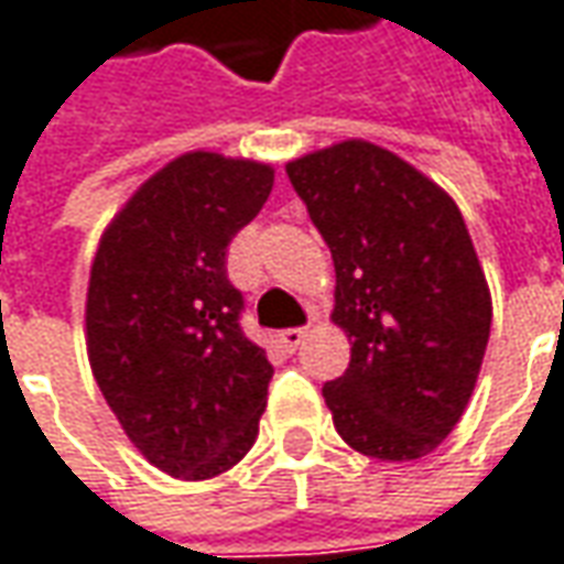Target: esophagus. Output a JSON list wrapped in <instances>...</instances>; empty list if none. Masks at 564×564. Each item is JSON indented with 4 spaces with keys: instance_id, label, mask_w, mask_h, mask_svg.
<instances>
[{
    "instance_id": "34e87169",
    "label": "esophagus",
    "mask_w": 564,
    "mask_h": 564,
    "mask_svg": "<svg viewBox=\"0 0 564 564\" xmlns=\"http://www.w3.org/2000/svg\"><path fill=\"white\" fill-rule=\"evenodd\" d=\"M304 338H307V328H282V332H279V344H282L289 354H294Z\"/></svg>"
}]
</instances>
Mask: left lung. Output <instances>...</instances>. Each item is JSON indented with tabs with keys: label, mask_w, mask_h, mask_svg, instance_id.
Instances as JSON below:
<instances>
[{
	"label": "left lung",
	"mask_w": 564,
	"mask_h": 564,
	"mask_svg": "<svg viewBox=\"0 0 564 564\" xmlns=\"http://www.w3.org/2000/svg\"><path fill=\"white\" fill-rule=\"evenodd\" d=\"M285 173L332 251V319L354 344L344 376L323 388L335 429L381 463L429 456L466 413L494 316L459 207L362 139Z\"/></svg>",
	"instance_id": "left-lung-1"
}]
</instances>
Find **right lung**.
Returning <instances> with one entry per match:
<instances>
[{
    "instance_id": "1",
    "label": "right lung",
    "mask_w": 564,
    "mask_h": 564,
    "mask_svg": "<svg viewBox=\"0 0 564 564\" xmlns=\"http://www.w3.org/2000/svg\"><path fill=\"white\" fill-rule=\"evenodd\" d=\"M273 192V167L188 151L123 204L86 291L89 366L151 466L183 481L251 449L273 366L241 332L226 251Z\"/></svg>"
}]
</instances>
